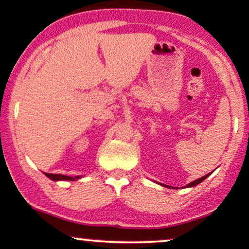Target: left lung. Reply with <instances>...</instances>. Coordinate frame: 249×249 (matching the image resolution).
Wrapping results in <instances>:
<instances>
[{
	"label": "left lung",
	"mask_w": 249,
	"mask_h": 249,
	"mask_svg": "<svg viewBox=\"0 0 249 249\" xmlns=\"http://www.w3.org/2000/svg\"><path fill=\"white\" fill-rule=\"evenodd\" d=\"M210 174H212V173H210ZM210 174H209V175H210ZM209 175H206V176L201 177V178H198V179H195V181H194V182H191V183H189V184H187V185H185V187H187V188H190V187H195V185L200 184V183H201V182H203L204 179H206L207 177L209 176ZM165 187H168V185H165Z\"/></svg>",
	"instance_id": "8db88e82"
}]
</instances>
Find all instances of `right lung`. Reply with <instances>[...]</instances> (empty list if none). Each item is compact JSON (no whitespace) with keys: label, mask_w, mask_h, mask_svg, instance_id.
Instances as JSON below:
<instances>
[{"label":"right lung","mask_w":249,"mask_h":249,"mask_svg":"<svg viewBox=\"0 0 249 249\" xmlns=\"http://www.w3.org/2000/svg\"><path fill=\"white\" fill-rule=\"evenodd\" d=\"M45 175L48 177V178H51L52 181H76V179L81 178V176L71 177V176H66V175H59V174H47V173H45Z\"/></svg>","instance_id":"obj_1"}]
</instances>
